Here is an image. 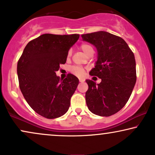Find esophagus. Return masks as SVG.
<instances>
[{"instance_id": "obj_1", "label": "esophagus", "mask_w": 155, "mask_h": 155, "mask_svg": "<svg viewBox=\"0 0 155 155\" xmlns=\"http://www.w3.org/2000/svg\"><path fill=\"white\" fill-rule=\"evenodd\" d=\"M84 81H85V80L82 79V78H80V79H79V81L81 82V83H83V82H84Z\"/></svg>"}]
</instances>
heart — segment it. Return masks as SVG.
<instances>
[{
	"label": "heart",
	"mask_w": 155,
	"mask_h": 155,
	"mask_svg": "<svg viewBox=\"0 0 155 155\" xmlns=\"http://www.w3.org/2000/svg\"><path fill=\"white\" fill-rule=\"evenodd\" d=\"M81 50L83 51V53L85 54H86L87 53V51H88L89 50L93 49L92 47H91L90 45H87V44H83V45L81 46ZM70 55H71V51H69L68 56L70 57ZM71 72L74 74L78 76V77H82V76H83L84 74H85V70H84V69L82 68H80V67H77V66L72 67L71 69Z\"/></svg>",
	"instance_id": "obj_1"
}]
</instances>
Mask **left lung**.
<instances>
[{
  "label": "left lung",
  "instance_id": "1",
  "mask_svg": "<svg viewBox=\"0 0 155 155\" xmlns=\"http://www.w3.org/2000/svg\"><path fill=\"white\" fill-rule=\"evenodd\" d=\"M83 41L97 49L95 68L89 72L101 79L99 84L86 80L85 100L88 109L100 116H110L127 103L137 81L134 54L122 38L106 31L83 34Z\"/></svg>",
  "mask_w": 155,
  "mask_h": 155
}]
</instances>
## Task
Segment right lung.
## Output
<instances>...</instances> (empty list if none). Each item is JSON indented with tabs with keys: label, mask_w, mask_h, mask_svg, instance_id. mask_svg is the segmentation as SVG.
<instances>
[{
	"label": "right lung",
	"mask_w": 155,
	"mask_h": 155,
	"mask_svg": "<svg viewBox=\"0 0 155 155\" xmlns=\"http://www.w3.org/2000/svg\"><path fill=\"white\" fill-rule=\"evenodd\" d=\"M79 37V34H42L27 44L19 59L21 91L32 109L44 117H60L69 109L79 80L68 74L60 81L56 72L66 62L68 51Z\"/></svg>",
	"instance_id": "1"
}]
</instances>
